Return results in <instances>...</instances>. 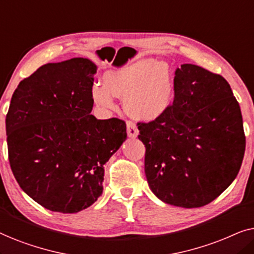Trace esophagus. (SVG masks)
<instances>
[{
    "mask_svg": "<svg viewBox=\"0 0 254 254\" xmlns=\"http://www.w3.org/2000/svg\"><path fill=\"white\" fill-rule=\"evenodd\" d=\"M126 126H127V134H128V136L131 137V138L136 137L137 135H138V129H137L136 125H135L133 121H127Z\"/></svg>",
    "mask_w": 254,
    "mask_h": 254,
    "instance_id": "1",
    "label": "esophagus"
}]
</instances>
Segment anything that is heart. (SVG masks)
I'll list each match as a JSON object with an SVG mask.
<instances>
[{"label": "heart", "instance_id": "b5f03b06", "mask_svg": "<svg viewBox=\"0 0 254 254\" xmlns=\"http://www.w3.org/2000/svg\"><path fill=\"white\" fill-rule=\"evenodd\" d=\"M103 84L95 86L92 96L104 109H114V97L124 98L131 117L154 120L171 104L173 82L169 65L148 59L129 62L104 72Z\"/></svg>", "mask_w": 254, "mask_h": 254}]
</instances>
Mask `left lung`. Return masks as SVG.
Listing matches in <instances>:
<instances>
[{"label": "left lung", "instance_id": "8db88e82", "mask_svg": "<svg viewBox=\"0 0 254 254\" xmlns=\"http://www.w3.org/2000/svg\"><path fill=\"white\" fill-rule=\"evenodd\" d=\"M175 99L150 123H138L144 172L158 199L197 208L237 177L245 152L241 107L221 75L185 64L175 72Z\"/></svg>", "mask_w": 254, "mask_h": 254}]
</instances>
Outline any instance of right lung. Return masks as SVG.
<instances>
[{"instance_id":"add662e5","label":"right lung","mask_w":254,"mask_h":254,"mask_svg":"<svg viewBox=\"0 0 254 254\" xmlns=\"http://www.w3.org/2000/svg\"><path fill=\"white\" fill-rule=\"evenodd\" d=\"M97 67L84 58L47 64L24 78L5 118L9 162L20 189L52 211L77 213L103 193L104 165L126 123L92 116Z\"/></svg>"}]
</instances>
